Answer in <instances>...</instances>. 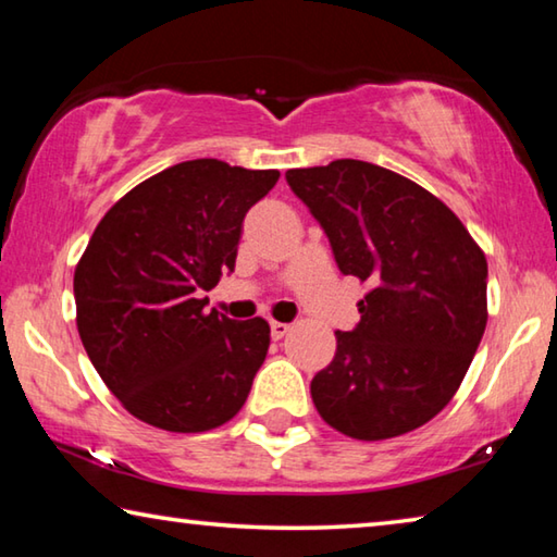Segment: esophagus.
Returning a JSON list of instances; mask_svg holds the SVG:
<instances>
[{"instance_id": "1", "label": "esophagus", "mask_w": 557, "mask_h": 557, "mask_svg": "<svg viewBox=\"0 0 557 557\" xmlns=\"http://www.w3.org/2000/svg\"><path fill=\"white\" fill-rule=\"evenodd\" d=\"M289 332V324H282V322H272L270 324V334L275 342H280V338H285V334Z\"/></svg>"}]
</instances>
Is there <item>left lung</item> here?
<instances>
[{
    "label": "left lung",
    "mask_w": 557,
    "mask_h": 557,
    "mask_svg": "<svg viewBox=\"0 0 557 557\" xmlns=\"http://www.w3.org/2000/svg\"><path fill=\"white\" fill-rule=\"evenodd\" d=\"M344 275L369 282L361 322L336 332L312 379L326 425L388 440L425 425L457 393L486 329V258L437 196L358 159L289 169Z\"/></svg>",
    "instance_id": "obj_1"
}]
</instances>
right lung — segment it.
<instances>
[{"mask_svg":"<svg viewBox=\"0 0 557 557\" xmlns=\"http://www.w3.org/2000/svg\"><path fill=\"white\" fill-rule=\"evenodd\" d=\"M277 169L191 159L164 169L102 215L75 268L78 334L112 395L169 432L228 422L265 361L270 324L235 322L209 292L233 272L245 213Z\"/></svg>","mask_w":557,"mask_h":557,"instance_id":"add662e5","label":"right lung"}]
</instances>
